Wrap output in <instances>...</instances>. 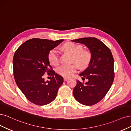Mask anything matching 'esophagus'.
Listing matches in <instances>:
<instances>
[{"label":"esophagus","instance_id":"obj_1","mask_svg":"<svg viewBox=\"0 0 131 131\" xmlns=\"http://www.w3.org/2000/svg\"><path fill=\"white\" fill-rule=\"evenodd\" d=\"M69 79V78H67V77H64V81H67V80H68Z\"/></svg>","mask_w":131,"mask_h":131}]
</instances>
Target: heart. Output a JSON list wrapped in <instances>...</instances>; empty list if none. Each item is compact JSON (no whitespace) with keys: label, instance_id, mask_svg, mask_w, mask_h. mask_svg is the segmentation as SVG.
I'll use <instances>...</instances> for the list:
<instances>
[{"label":"heart","instance_id":"heart-1","mask_svg":"<svg viewBox=\"0 0 131 131\" xmlns=\"http://www.w3.org/2000/svg\"><path fill=\"white\" fill-rule=\"evenodd\" d=\"M63 49L73 56V61H75L82 68H85L90 62L91 55L86 50H83L81 45L73 42H67L63 46ZM48 59L50 64L57 65L59 62L58 52L56 49H53L48 54ZM78 66L76 64L72 65H62L57 69V72L62 76L69 77L76 72Z\"/></svg>","mask_w":131,"mask_h":131}]
</instances>
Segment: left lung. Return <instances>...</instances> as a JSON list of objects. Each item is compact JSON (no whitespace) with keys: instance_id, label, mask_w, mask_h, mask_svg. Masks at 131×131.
Here are the masks:
<instances>
[{"instance_id":"8db88e82","label":"left lung","mask_w":131,"mask_h":131,"mask_svg":"<svg viewBox=\"0 0 131 131\" xmlns=\"http://www.w3.org/2000/svg\"><path fill=\"white\" fill-rule=\"evenodd\" d=\"M84 45L90 50L91 58L86 69L79 74L88 79L85 83L77 81L73 94L78 102L85 105L96 104L107 94L112 85L114 59L111 50L95 37H84L72 40Z\"/></svg>"}]
</instances>
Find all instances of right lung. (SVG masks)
<instances>
[{"mask_svg": "<svg viewBox=\"0 0 131 131\" xmlns=\"http://www.w3.org/2000/svg\"><path fill=\"white\" fill-rule=\"evenodd\" d=\"M64 40L51 41L32 39L20 45L13 59L14 75L22 93L31 102L44 105L56 98L59 88L64 82L60 75L50 69L48 54ZM47 73L52 76L45 81L43 75Z\"/></svg>", "mask_w": 131, "mask_h": 131, "instance_id": "add662e5", "label": "right lung"}]
</instances>
